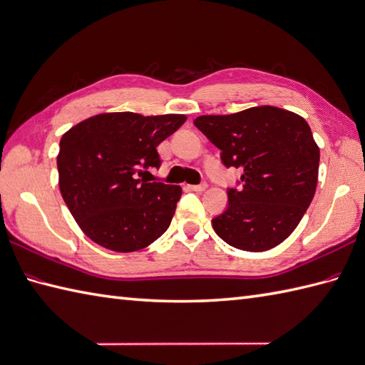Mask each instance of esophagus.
I'll use <instances>...</instances> for the list:
<instances>
[{
	"instance_id": "esophagus-1",
	"label": "esophagus",
	"mask_w": 365,
	"mask_h": 365,
	"mask_svg": "<svg viewBox=\"0 0 365 365\" xmlns=\"http://www.w3.org/2000/svg\"><path fill=\"white\" fill-rule=\"evenodd\" d=\"M188 188H190V190H192V191H196V192H200V191H205V188H207V183H200V185H190Z\"/></svg>"
}]
</instances>
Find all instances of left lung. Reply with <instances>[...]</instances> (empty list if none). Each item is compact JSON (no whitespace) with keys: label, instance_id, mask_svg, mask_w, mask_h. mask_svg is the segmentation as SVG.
Listing matches in <instances>:
<instances>
[{"label":"left lung","instance_id":"obj_1","mask_svg":"<svg viewBox=\"0 0 365 365\" xmlns=\"http://www.w3.org/2000/svg\"><path fill=\"white\" fill-rule=\"evenodd\" d=\"M197 129L221 149L227 168H240L241 188H228V207L215 217L219 238L236 249L264 252L289 236L314 197L320 150L297 113L261 106L232 115H203Z\"/></svg>","mask_w":365,"mask_h":365}]
</instances>
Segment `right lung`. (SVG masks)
<instances>
[{"label": "right lung", "instance_id": "right-lung-1", "mask_svg": "<svg viewBox=\"0 0 365 365\" xmlns=\"http://www.w3.org/2000/svg\"><path fill=\"white\" fill-rule=\"evenodd\" d=\"M185 121V115L101 113L63 133L58 188L93 242L137 252L168 230L182 188L149 182L146 175L162 165L158 144Z\"/></svg>", "mask_w": 365, "mask_h": 365}]
</instances>
